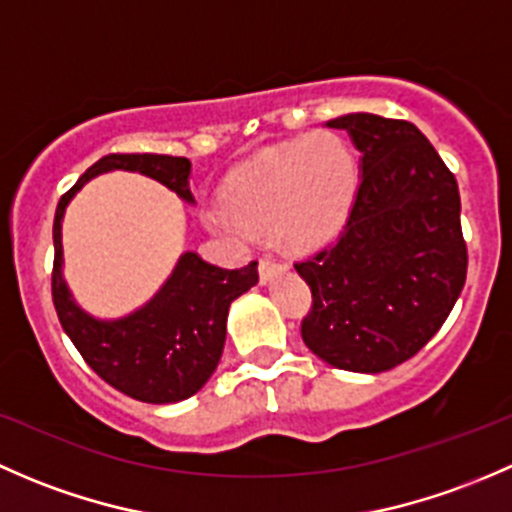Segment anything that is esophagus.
Returning a JSON list of instances; mask_svg holds the SVG:
<instances>
[{
    "mask_svg": "<svg viewBox=\"0 0 512 512\" xmlns=\"http://www.w3.org/2000/svg\"><path fill=\"white\" fill-rule=\"evenodd\" d=\"M276 268H278L276 258H271V256L258 258V276H261V281H268V278L276 273Z\"/></svg>",
    "mask_w": 512,
    "mask_h": 512,
    "instance_id": "34e87169",
    "label": "esophagus"
}]
</instances>
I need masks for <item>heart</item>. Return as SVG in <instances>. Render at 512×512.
Returning a JSON list of instances; mask_svg holds the SVG:
<instances>
[{"label": "heart", "mask_w": 512, "mask_h": 512, "mask_svg": "<svg viewBox=\"0 0 512 512\" xmlns=\"http://www.w3.org/2000/svg\"><path fill=\"white\" fill-rule=\"evenodd\" d=\"M355 192V157L333 133H310L263 152L224 187L221 229L273 231L283 246L320 244L340 226Z\"/></svg>", "instance_id": "obj_1"}]
</instances>
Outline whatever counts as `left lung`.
Segmentation results:
<instances>
[{
  "instance_id": "obj_1",
  "label": "left lung",
  "mask_w": 512,
  "mask_h": 512,
  "mask_svg": "<svg viewBox=\"0 0 512 512\" xmlns=\"http://www.w3.org/2000/svg\"><path fill=\"white\" fill-rule=\"evenodd\" d=\"M362 177L333 244L295 261L313 293L303 342L328 365L384 372L431 340L463 291L468 249L456 177L407 120L352 113Z\"/></svg>"
}]
</instances>
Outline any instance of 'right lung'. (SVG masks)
I'll list each match as a JSON object with an SVG mask.
<instances>
[{
  "instance_id": "add662e5",
  "label": "right lung",
  "mask_w": 512,
  "mask_h": 512,
  "mask_svg": "<svg viewBox=\"0 0 512 512\" xmlns=\"http://www.w3.org/2000/svg\"><path fill=\"white\" fill-rule=\"evenodd\" d=\"M187 157L152 152H113L100 157L68 189L54 217V271L51 295L63 330L100 379L118 392L147 404H172L192 397L217 370L226 340L231 300L258 281L256 261L244 268H221L187 251L170 281L138 310L115 323H100L71 300L61 276V219L73 194L91 177L108 170H130L167 184L192 202Z\"/></svg>"
}]
</instances>
